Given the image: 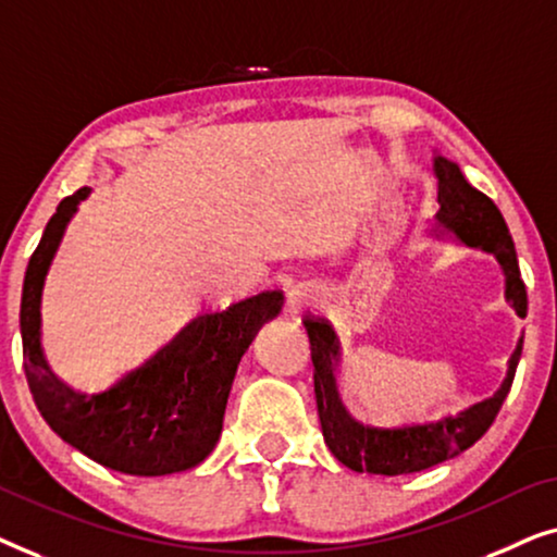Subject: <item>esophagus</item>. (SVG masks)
<instances>
[{
    "instance_id": "obj_1",
    "label": "esophagus",
    "mask_w": 557,
    "mask_h": 557,
    "mask_svg": "<svg viewBox=\"0 0 557 557\" xmlns=\"http://www.w3.org/2000/svg\"><path fill=\"white\" fill-rule=\"evenodd\" d=\"M317 301V292H311L307 286H296L294 292L288 294V311H292V314H299V311L314 307Z\"/></svg>"
}]
</instances>
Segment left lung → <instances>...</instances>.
<instances>
[{
    "label": "left lung",
    "mask_w": 557,
    "mask_h": 557,
    "mask_svg": "<svg viewBox=\"0 0 557 557\" xmlns=\"http://www.w3.org/2000/svg\"><path fill=\"white\" fill-rule=\"evenodd\" d=\"M433 174L438 180V212L436 235H454L469 248H482L494 253L499 269L505 273V299L517 311V317H528V292L517 265L512 235L502 218L497 205L484 193L471 187L459 164L446 157H433ZM311 362H314V395L319 421H322L324 444L352 471L368 474H413L436 467L441 461L454 459L490 431L512 387L517 362L522 355V337L517 342L512 357L507 362V377L499 391L482 403H474L456 416H446L433 423L403 425V429H375L355 421L347 413L337 391L339 368V339L326 319L307 317Z\"/></svg>",
    "instance_id": "1"
}]
</instances>
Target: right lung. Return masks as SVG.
<instances>
[{
    "label": "right lung",
    "instance_id": "right-lung-1",
    "mask_svg": "<svg viewBox=\"0 0 557 557\" xmlns=\"http://www.w3.org/2000/svg\"><path fill=\"white\" fill-rule=\"evenodd\" d=\"M88 193L81 187L58 205L25 271L20 330L29 393L50 429L101 467L132 476L187 471L215 448L240 357L284 307V294L261 292L225 311L197 317L109 391L75 393L42 355L40 301L65 227Z\"/></svg>",
    "mask_w": 557,
    "mask_h": 557
}]
</instances>
